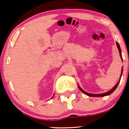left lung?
Returning <instances> with one entry per match:
<instances>
[{
	"instance_id": "left-lung-1",
	"label": "left lung",
	"mask_w": 129,
	"mask_h": 129,
	"mask_svg": "<svg viewBox=\"0 0 129 129\" xmlns=\"http://www.w3.org/2000/svg\"><path fill=\"white\" fill-rule=\"evenodd\" d=\"M116 45H117V47H118V50H119V54H120V56H121V59H122V56H121V48H120V46H119V44H118V42H116ZM122 72H121V77H120V79H119V81H118V82L116 84V85H115V87H113L112 89H111L110 91H109L108 92H106L105 93H103V94H91V93H88L87 92H85V91H84L82 89V88H81L79 86H78V88H79L80 90H81V91H82V93H84V94H86V95L88 96H91V97H101V96H107V95H109V94H110L111 93H112L114 91H115V90H116V88H117V87H118V84H119V82H120V80H121V75H122Z\"/></svg>"
}]
</instances>
